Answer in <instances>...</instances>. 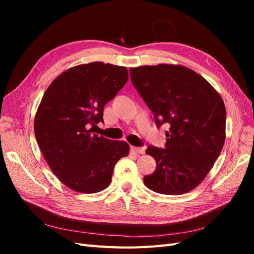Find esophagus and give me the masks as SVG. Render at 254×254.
<instances>
[{"mask_svg": "<svg viewBox=\"0 0 254 254\" xmlns=\"http://www.w3.org/2000/svg\"><path fill=\"white\" fill-rule=\"evenodd\" d=\"M131 151L134 152V153H137V155H142V153H144V148L142 147H131Z\"/></svg>", "mask_w": 254, "mask_h": 254, "instance_id": "34e87169", "label": "esophagus"}]
</instances>
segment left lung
Listing matches in <instances>:
<instances>
[{"label": "left lung", "instance_id": "8db88e82", "mask_svg": "<svg viewBox=\"0 0 254 254\" xmlns=\"http://www.w3.org/2000/svg\"><path fill=\"white\" fill-rule=\"evenodd\" d=\"M129 71L157 126L170 125L166 148L146 149L157 167L144 177V184L160 194H186L203 181L224 147V101L209 81L184 65L160 64Z\"/></svg>", "mask_w": 254, "mask_h": 254}]
</instances>
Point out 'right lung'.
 I'll return each instance as SVG.
<instances>
[{
  "label": "right lung",
  "instance_id": "right-lung-1",
  "mask_svg": "<svg viewBox=\"0 0 254 254\" xmlns=\"http://www.w3.org/2000/svg\"><path fill=\"white\" fill-rule=\"evenodd\" d=\"M128 80L125 66L102 61L67 68L44 92L34 130L52 172L65 187L93 194L109 187L115 163L129 144L93 133L104 106Z\"/></svg>",
  "mask_w": 254,
  "mask_h": 254
}]
</instances>
